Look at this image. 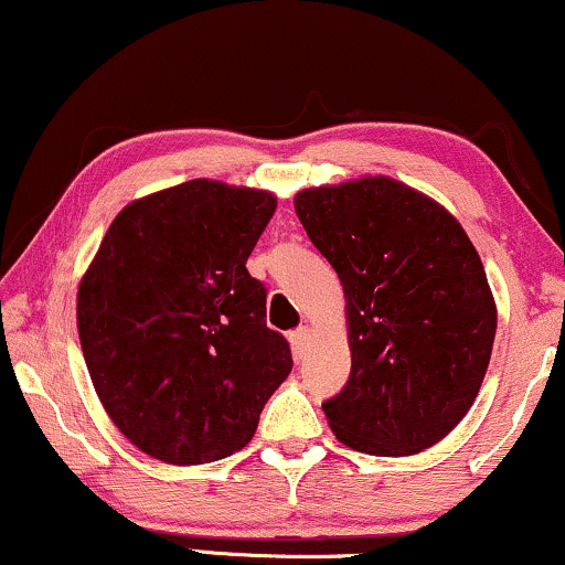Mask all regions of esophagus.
I'll use <instances>...</instances> for the list:
<instances>
[{
    "instance_id": "1",
    "label": "esophagus",
    "mask_w": 565,
    "mask_h": 565,
    "mask_svg": "<svg viewBox=\"0 0 565 565\" xmlns=\"http://www.w3.org/2000/svg\"><path fill=\"white\" fill-rule=\"evenodd\" d=\"M309 337H311L309 327H298V329H292V332H290V345L298 355H303L306 348H309Z\"/></svg>"
}]
</instances>
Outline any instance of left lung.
<instances>
[{
  "instance_id": "1",
  "label": "left lung",
  "mask_w": 565,
  "mask_h": 565,
  "mask_svg": "<svg viewBox=\"0 0 565 565\" xmlns=\"http://www.w3.org/2000/svg\"><path fill=\"white\" fill-rule=\"evenodd\" d=\"M296 212L345 290L353 363L324 415L373 457H409L467 415L495 340V300L472 241L430 196L390 175L303 189Z\"/></svg>"
}]
</instances>
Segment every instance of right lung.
<instances>
[{
  "label": "right lung",
  "mask_w": 565,
  "mask_h": 565,
  "mask_svg": "<svg viewBox=\"0 0 565 565\" xmlns=\"http://www.w3.org/2000/svg\"><path fill=\"white\" fill-rule=\"evenodd\" d=\"M277 196L194 179L127 204L79 280L77 332L114 426L168 465L252 441L288 379V340L246 269Z\"/></svg>",
  "instance_id": "right-lung-1"
}]
</instances>
